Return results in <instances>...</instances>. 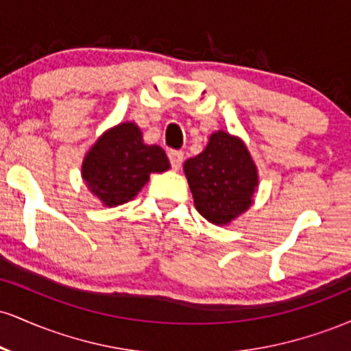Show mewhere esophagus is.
<instances>
[{
  "mask_svg": "<svg viewBox=\"0 0 351 351\" xmlns=\"http://www.w3.org/2000/svg\"><path fill=\"white\" fill-rule=\"evenodd\" d=\"M168 158H170L171 167L175 168V170H178V168L181 167V163H183V152L171 150L170 153H168Z\"/></svg>",
  "mask_w": 351,
  "mask_h": 351,
  "instance_id": "34e87169",
  "label": "esophagus"
}]
</instances>
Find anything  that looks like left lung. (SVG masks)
<instances>
[{
  "mask_svg": "<svg viewBox=\"0 0 351 351\" xmlns=\"http://www.w3.org/2000/svg\"><path fill=\"white\" fill-rule=\"evenodd\" d=\"M195 208L215 226H229L254 203L259 171L239 136L217 130L195 158L183 165Z\"/></svg>",
  "mask_w": 351,
  "mask_h": 351,
  "instance_id": "1",
  "label": "left lung"
}]
</instances>
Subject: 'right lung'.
<instances>
[{
	"label": "right lung",
	"mask_w": 351,
	"mask_h": 351,
	"mask_svg": "<svg viewBox=\"0 0 351 351\" xmlns=\"http://www.w3.org/2000/svg\"><path fill=\"white\" fill-rule=\"evenodd\" d=\"M170 170L167 153L143 142L135 122L114 125L95 140L82 160V180L104 206L128 203L142 191L152 173Z\"/></svg>",
	"instance_id": "right-lung-1"
}]
</instances>
